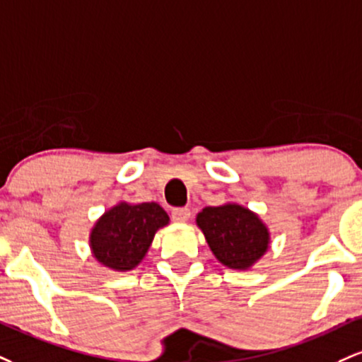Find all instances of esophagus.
<instances>
[{"mask_svg": "<svg viewBox=\"0 0 362 362\" xmlns=\"http://www.w3.org/2000/svg\"><path fill=\"white\" fill-rule=\"evenodd\" d=\"M172 219L175 221V223H187V221L190 219V211H189V209H185V207L173 209Z\"/></svg>", "mask_w": 362, "mask_h": 362, "instance_id": "obj_1", "label": "esophagus"}]
</instances>
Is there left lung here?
Wrapping results in <instances>:
<instances>
[{
    "mask_svg": "<svg viewBox=\"0 0 362 362\" xmlns=\"http://www.w3.org/2000/svg\"><path fill=\"white\" fill-rule=\"evenodd\" d=\"M212 255L226 268L246 272L267 255L272 234L263 219L238 202L204 207L195 217Z\"/></svg>",
    "mask_w": 362,
    "mask_h": 362,
    "instance_id": "1",
    "label": "left lung"
}]
</instances>
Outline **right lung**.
I'll use <instances>...</instances> for the list:
<instances>
[{"label": "right lung", "instance_id": "right-lung-1", "mask_svg": "<svg viewBox=\"0 0 362 362\" xmlns=\"http://www.w3.org/2000/svg\"><path fill=\"white\" fill-rule=\"evenodd\" d=\"M170 217L156 202H117L95 221L89 233L94 259L111 272H132L150 250L156 230Z\"/></svg>", "mask_w": 362, "mask_h": 362}]
</instances>
